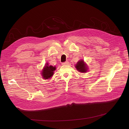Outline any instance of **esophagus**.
Segmentation results:
<instances>
[{
  "label": "esophagus",
  "mask_w": 129,
  "mask_h": 129,
  "mask_svg": "<svg viewBox=\"0 0 129 129\" xmlns=\"http://www.w3.org/2000/svg\"><path fill=\"white\" fill-rule=\"evenodd\" d=\"M68 64H69V62L68 61H66V62L62 63V65H68Z\"/></svg>",
  "instance_id": "34e87169"
}]
</instances>
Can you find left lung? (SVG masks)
Segmentation results:
<instances>
[{
    "mask_svg": "<svg viewBox=\"0 0 129 129\" xmlns=\"http://www.w3.org/2000/svg\"><path fill=\"white\" fill-rule=\"evenodd\" d=\"M75 67L78 71L81 73H86L88 70L87 63L84 62L83 60L82 59L78 61L75 65Z\"/></svg>",
    "mask_w": 129,
    "mask_h": 129,
    "instance_id": "8db88e82",
    "label": "left lung"
}]
</instances>
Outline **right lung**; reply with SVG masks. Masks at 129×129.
<instances>
[{"instance_id":"right-lung-1","label":"right lung","mask_w":129,"mask_h":129,"mask_svg":"<svg viewBox=\"0 0 129 129\" xmlns=\"http://www.w3.org/2000/svg\"><path fill=\"white\" fill-rule=\"evenodd\" d=\"M56 70V66L53 67L49 66L48 63H46L45 67L41 71V75L44 79H50L54 75V71Z\"/></svg>"}]
</instances>
